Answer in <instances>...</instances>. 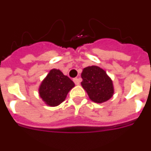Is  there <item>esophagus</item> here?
<instances>
[{"instance_id":"34e87169","label":"esophagus","mask_w":151,"mask_h":151,"mask_svg":"<svg viewBox=\"0 0 151 151\" xmlns=\"http://www.w3.org/2000/svg\"><path fill=\"white\" fill-rule=\"evenodd\" d=\"M73 82H74V83H75L76 85H79V84H80V82H81V79L76 78H73Z\"/></svg>"}]
</instances>
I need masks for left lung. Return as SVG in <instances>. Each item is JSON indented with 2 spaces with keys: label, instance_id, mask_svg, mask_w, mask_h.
Here are the masks:
<instances>
[{
  "label": "left lung",
  "instance_id": "obj_1",
  "mask_svg": "<svg viewBox=\"0 0 151 151\" xmlns=\"http://www.w3.org/2000/svg\"><path fill=\"white\" fill-rule=\"evenodd\" d=\"M81 85L95 103L101 104L112 98L114 88L112 79L103 68L96 65L83 68Z\"/></svg>",
  "mask_w": 151,
  "mask_h": 151
}]
</instances>
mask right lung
<instances>
[{
  "mask_svg": "<svg viewBox=\"0 0 151 151\" xmlns=\"http://www.w3.org/2000/svg\"><path fill=\"white\" fill-rule=\"evenodd\" d=\"M74 86V83L68 76L64 75L60 69L53 68L42 81L38 93L46 105L55 107L65 101L68 91Z\"/></svg>",
  "mask_w": 151,
  "mask_h": 151,
  "instance_id": "obj_1",
  "label": "right lung"
}]
</instances>
